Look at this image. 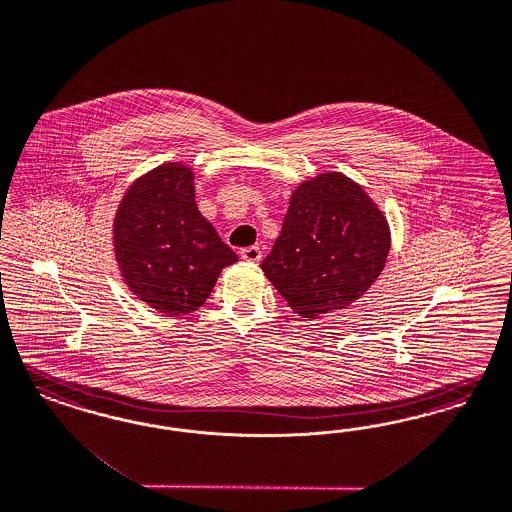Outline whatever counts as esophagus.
I'll return each mask as SVG.
<instances>
[{
  "mask_svg": "<svg viewBox=\"0 0 512 512\" xmlns=\"http://www.w3.org/2000/svg\"><path fill=\"white\" fill-rule=\"evenodd\" d=\"M240 257H242L244 261H247V263H259L261 257H263V253H261V247H244V249L240 251Z\"/></svg>",
  "mask_w": 512,
  "mask_h": 512,
  "instance_id": "34e87169",
  "label": "esophagus"
}]
</instances>
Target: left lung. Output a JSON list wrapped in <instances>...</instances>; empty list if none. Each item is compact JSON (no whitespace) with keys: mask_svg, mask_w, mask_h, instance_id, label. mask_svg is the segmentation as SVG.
I'll return each instance as SVG.
<instances>
[{"mask_svg":"<svg viewBox=\"0 0 512 512\" xmlns=\"http://www.w3.org/2000/svg\"><path fill=\"white\" fill-rule=\"evenodd\" d=\"M389 247L388 219L365 189L323 172L291 193L261 268L295 314L316 319L361 299L382 274Z\"/></svg>","mask_w":512,"mask_h":512,"instance_id":"obj_1","label":"left lung"}]
</instances>
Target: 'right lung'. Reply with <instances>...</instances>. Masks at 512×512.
I'll return each mask as SVG.
<instances>
[{
    "label": "right lung",
    "instance_id": "add662e5",
    "mask_svg": "<svg viewBox=\"0 0 512 512\" xmlns=\"http://www.w3.org/2000/svg\"><path fill=\"white\" fill-rule=\"evenodd\" d=\"M113 251L128 291L166 316L198 310L238 255L198 212L194 172L164 162L124 191L113 217Z\"/></svg>",
    "mask_w": 512,
    "mask_h": 512
}]
</instances>
